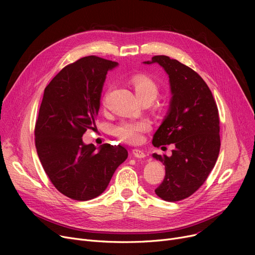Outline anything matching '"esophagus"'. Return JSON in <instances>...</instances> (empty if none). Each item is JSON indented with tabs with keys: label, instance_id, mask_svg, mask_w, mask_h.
<instances>
[{
	"label": "esophagus",
	"instance_id": "34e87169",
	"mask_svg": "<svg viewBox=\"0 0 255 255\" xmlns=\"http://www.w3.org/2000/svg\"><path fill=\"white\" fill-rule=\"evenodd\" d=\"M132 154H133V156L136 157V158H144L145 157V154L139 149H133Z\"/></svg>",
	"mask_w": 255,
	"mask_h": 255
}]
</instances>
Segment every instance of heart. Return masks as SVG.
<instances>
[{"mask_svg": "<svg viewBox=\"0 0 255 255\" xmlns=\"http://www.w3.org/2000/svg\"><path fill=\"white\" fill-rule=\"evenodd\" d=\"M136 96L140 101L144 99L154 100L158 95V86L154 80L143 74L133 75L130 79ZM151 129L148 121H123L115 127V135L122 141L136 144L142 139V133Z\"/></svg>", "mask_w": 255, "mask_h": 255, "instance_id": "obj_1", "label": "heart"}]
</instances>
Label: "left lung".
Listing matches in <instances>:
<instances>
[{
	"label": "left lung",
	"instance_id": "1",
	"mask_svg": "<svg viewBox=\"0 0 255 255\" xmlns=\"http://www.w3.org/2000/svg\"><path fill=\"white\" fill-rule=\"evenodd\" d=\"M153 63L168 74L172 97L152 143L176 145L170 157L153 154L165 166L164 180L155 192L166 202H179L192 195L215 166L220 151L218 109L205 80L188 66L166 56L144 62Z\"/></svg>",
	"mask_w": 255,
	"mask_h": 255
}]
</instances>
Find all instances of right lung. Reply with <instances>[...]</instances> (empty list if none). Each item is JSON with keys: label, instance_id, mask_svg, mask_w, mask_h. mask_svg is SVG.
<instances>
[{"label": "right lung", "instance_id": "obj_1", "mask_svg": "<svg viewBox=\"0 0 255 255\" xmlns=\"http://www.w3.org/2000/svg\"><path fill=\"white\" fill-rule=\"evenodd\" d=\"M117 62L89 56L67 65L44 90L35 125V144L43 169L65 196L89 200L109 186L128 157L122 145L85 144L94 129L107 71Z\"/></svg>", "mask_w": 255, "mask_h": 255}]
</instances>
